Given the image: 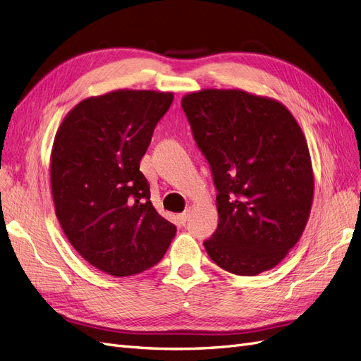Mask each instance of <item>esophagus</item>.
Wrapping results in <instances>:
<instances>
[{
    "label": "esophagus",
    "mask_w": 361,
    "mask_h": 361,
    "mask_svg": "<svg viewBox=\"0 0 361 361\" xmlns=\"http://www.w3.org/2000/svg\"><path fill=\"white\" fill-rule=\"evenodd\" d=\"M188 216H190V211H185V212L178 215V220H179L180 224H185V223H187V220H188Z\"/></svg>",
    "instance_id": "34e87169"
}]
</instances>
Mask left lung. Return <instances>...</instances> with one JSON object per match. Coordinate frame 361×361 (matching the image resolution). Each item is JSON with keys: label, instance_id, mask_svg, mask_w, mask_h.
Wrapping results in <instances>:
<instances>
[{"label": "left lung", "instance_id": "obj_1", "mask_svg": "<svg viewBox=\"0 0 361 361\" xmlns=\"http://www.w3.org/2000/svg\"><path fill=\"white\" fill-rule=\"evenodd\" d=\"M180 104L218 191L207 255L236 276L272 269L298 243L313 202L298 122L281 102L239 89H203Z\"/></svg>", "mask_w": 361, "mask_h": 361}]
</instances>
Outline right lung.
Returning a JSON list of instances; mask_svg holds the SVG:
<instances>
[{
	"mask_svg": "<svg viewBox=\"0 0 361 361\" xmlns=\"http://www.w3.org/2000/svg\"><path fill=\"white\" fill-rule=\"evenodd\" d=\"M171 92L114 90L75 105L51 152L56 215L72 247L94 268L134 276L166 255L176 226L150 202L140 161Z\"/></svg>",
	"mask_w": 361,
	"mask_h": 361,
	"instance_id": "add662e5",
	"label": "right lung"
}]
</instances>
